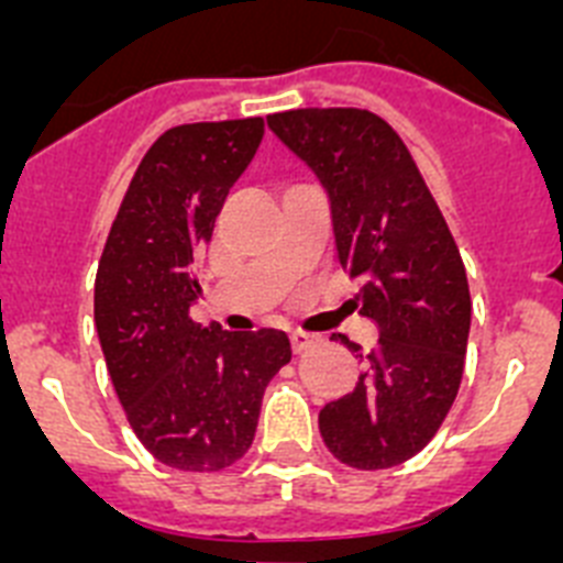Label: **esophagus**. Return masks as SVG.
Here are the masks:
<instances>
[{
    "label": "esophagus",
    "mask_w": 563,
    "mask_h": 563,
    "mask_svg": "<svg viewBox=\"0 0 563 563\" xmlns=\"http://www.w3.org/2000/svg\"><path fill=\"white\" fill-rule=\"evenodd\" d=\"M290 343H292V352H296V355H301V352L310 350L312 343H316V335H307V332H301V330H292Z\"/></svg>",
    "instance_id": "obj_1"
}]
</instances>
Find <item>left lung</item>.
<instances>
[{
	"label": "left lung",
	"instance_id": "1",
	"mask_svg": "<svg viewBox=\"0 0 563 563\" xmlns=\"http://www.w3.org/2000/svg\"><path fill=\"white\" fill-rule=\"evenodd\" d=\"M267 126L324 186L338 262L380 332L366 355L341 335L366 372L327 402L318 429L343 465H400L429 445L460 391L471 330L460 247L400 134L375 112L290 109Z\"/></svg>",
	"mask_w": 563,
	"mask_h": 563
}]
</instances>
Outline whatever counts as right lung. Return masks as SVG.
<instances>
[{
	"mask_svg": "<svg viewBox=\"0 0 563 563\" xmlns=\"http://www.w3.org/2000/svg\"><path fill=\"white\" fill-rule=\"evenodd\" d=\"M262 134V118L163 132L98 262L96 330L112 386L137 440L177 471L208 474L242 460L267 383L292 355L285 332H225L188 316L202 292L197 258Z\"/></svg>",
	"mask_w": 563,
	"mask_h": 563,
	"instance_id": "right-lung-1",
	"label": "right lung"
}]
</instances>
